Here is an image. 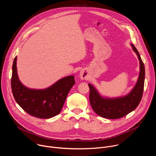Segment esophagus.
<instances>
[{
  "mask_svg": "<svg viewBox=\"0 0 156 156\" xmlns=\"http://www.w3.org/2000/svg\"><path fill=\"white\" fill-rule=\"evenodd\" d=\"M80 76L81 80H85L86 78H87V74L86 71H84V70H81L80 73Z\"/></svg>",
  "mask_w": 156,
  "mask_h": 156,
  "instance_id": "obj_1",
  "label": "esophagus"
}]
</instances>
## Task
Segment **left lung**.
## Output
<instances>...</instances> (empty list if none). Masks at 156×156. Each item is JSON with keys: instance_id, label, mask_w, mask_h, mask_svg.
I'll return each mask as SVG.
<instances>
[{"instance_id": "left-lung-1", "label": "left lung", "mask_w": 156, "mask_h": 156, "mask_svg": "<svg viewBox=\"0 0 156 156\" xmlns=\"http://www.w3.org/2000/svg\"><path fill=\"white\" fill-rule=\"evenodd\" d=\"M131 46L140 60V72L136 85L129 94L117 98H103L92 84H88L91 105L94 112L102 117L108 119L122 118L134 110L142 99L145 78L144 65L136 48L133 44Z\"/></svg>"}]
</instances>
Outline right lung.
Listing matches in <instances>:
<instances>
[{"label":"right lung","mask_w":156,"mask_h":156,"mask_svg":"<svg viewBox=\"0 0 156 156\" xmlns=\"http://www.w3.org/2000/svg\"><path fill=\"white\" fill-rule=\"evenodd\" d=\"M15 57L12 66L11 87L18 104L28 114L39 119H49L58 115L70 90L75 83L74 76L64 77L44 90H33L25 86L17 75Z\"/></svg>","instance_id":"add662e5"}]
</instances>
